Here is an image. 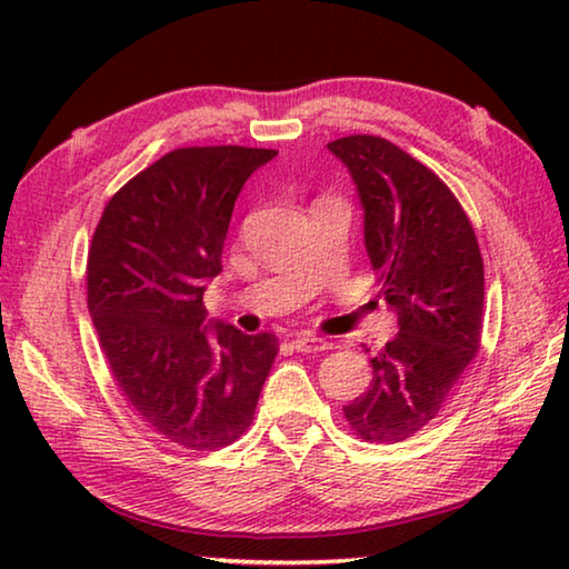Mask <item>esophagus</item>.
<instances>
[{
  "label": "esophagus",
  "mask_w": 569,
  "mask_h": 569,
  "mask_svg": "<svg viewBox=\"0 0 569 569\" xmlns=\"http://www.w3.org/2000/svg\"><path fill=\"white\" fill-rule=\"evenodd\" d=\"M293 349H298V351H306V353H316V351H326V349H331V343L326 341V339H319V336H313V333H296L293 336Z\"/></svg>",
  "instance_id": "34e87169"
}]
</instances>
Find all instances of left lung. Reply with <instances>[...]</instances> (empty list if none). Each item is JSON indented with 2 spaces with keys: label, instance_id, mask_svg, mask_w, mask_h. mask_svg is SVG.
I'll use <instances>...</instances> for the list:
<instances>
[{
  "label": "left lung",
  "instance_id": "8db88e82",
  "mask_svg": "<svg viewBox=\"0 0 569 569\" xmlns=\"http://www.w3.org/2000/svg\"><path fill=\"white\" fill-rule=\"evenodd\" d=\"M329 150L359 192L366 253L399 321L371 353L369 389L343 413L356 437L393 445L437 417L479 351L485 263L459 200L409 152L373 134Z\"/></svg>",
  "mask_w": 569,
  "mask_h": 569
}]
</instances>
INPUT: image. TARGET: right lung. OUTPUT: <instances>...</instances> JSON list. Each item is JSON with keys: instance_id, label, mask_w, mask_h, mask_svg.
Listing matches in <instances>:
<instances>
[{"instance_id": "add662e5", "label": "right lung", "mask_w": 569, "mask_h": 569, "mask_svg": "<svg viewBox=\"0 0 569 569\" xmlns=\"http://www.w3.org/2000/svg\"><path fill=\"white\" fill-rule=\"evenodd\" d=\"M263 148H180L114 192L92 236L88 306L110 371L142 421L176 445L216 451L253 421L278 353L271 333L208 321L246 180Z\"/></svg>"}]
</instances>
